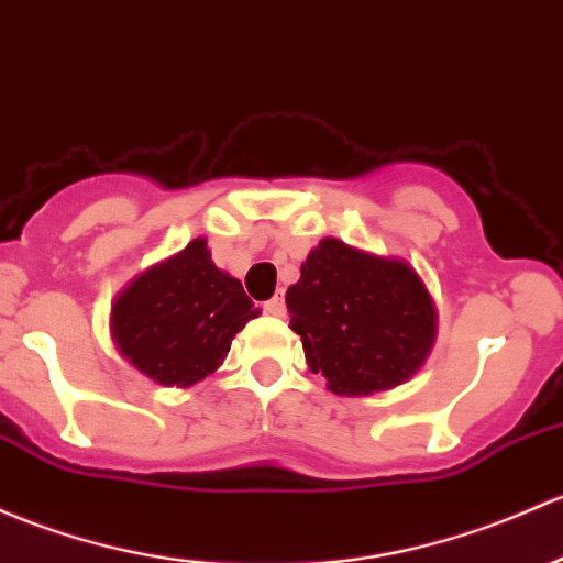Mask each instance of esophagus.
<instances>
[{
    "label": "esophagus",
    "instance_id": "34e87169",
    "mask_svg": "<svg viewBox=\"0 0 563 563\" xmlns=\"http://www.w3.org/2000/svg\"><path fill=\"white\" fill-rule=\"evenodd\" d=\"M264 310L269 312V316L280 318L283 312H286V301H283V297H272L269 301H264Z\"/></svg>",
    "mask_w": 563,
    "mask_h": 563
}]
</instances>
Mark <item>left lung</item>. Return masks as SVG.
<instances>
[{
	"label": "left lung",
	"mask_w": 563,
	"mask_h": 563,
	"mask_svg": "<svg viewBox=\"0 0 563 563\" xmlns=\"http://www.w3.org/2000/svg\"><path fill=\"white\" fill-rule=\"evenodd\" d=\"M307 369L336 396L412 380L437 340V305L416 266L323 236L286 291Z\"/></svg>",
	"instance_id": "1"
}]
</instances>
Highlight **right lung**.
<instances>
[{
	"instance_id": "right-lung-1",
	"label": "right lung",
	"mask_w": 563,
	"mask_h": 563,
	"mask_svg": "<svg viewBox=\"0 0 563 563\" xmlns=\"http://www.w3.org/2000/svg\"><path fill=\"white\" fill-rule=\"evenodd\" d=\"M262 316L242 283L218 269L205 236L142 269L115 294L118 356L164 388H191L227 358L236 331Z\"/></svg>"
}]
</instances>
